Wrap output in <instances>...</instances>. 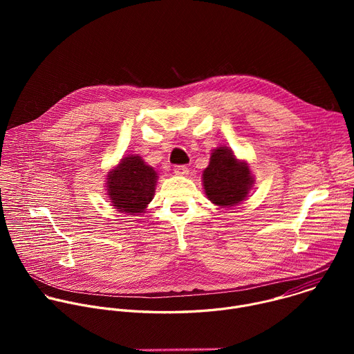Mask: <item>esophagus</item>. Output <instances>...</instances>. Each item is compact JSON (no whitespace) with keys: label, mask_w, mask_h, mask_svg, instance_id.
<instances>
[{"label":"esophagus","mask_w":354,"mask_h":354,"mask_svg":"<svg viewBox=\"0 0 354 354\" xmlns=\"http://www.w3.org/2000/svg\"><path fill=\"white\" fill-rule=\"evenodd\" d=\"M174 172H175L176 175L185 176V175H187L189 169H187V167H186V165H175V167H174Z\"/></svg>","instance_id":"1"}]
</instances>
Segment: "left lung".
Here are the masks:
<instances>
[{
  "label": "left lung",
  "instance_id": "8db88e82",
  "mask_svg": "<svg viewBox=\"0 0 354 354\" xmlns=\"http://www.w3.org/2000/svg\"><path fill=\"white\" fill-rule=\"evenodd\" d=\"M254 185L249 165L236 160L231 148H216L209 167L203 171V186L207 198L220 207H232L241 203Z\"/></svg>",
  "mask_w": 354,
  "mask_h": 354
}]
</instances>
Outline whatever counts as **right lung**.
<instances>
[{"mask_svg":"<svg viewBox=\"0 0 354 354\" xmlns=\"http://www.w3.org/2000/svg\"><path fill=\"white\" fill-rule=\"evenodd\" d=\"M157 179L154 168L147 165L140 156L122 158L106 178L112 206L120 213L140 216L154 197Z\"/></svg>","mask_w":354,"mask_h":354,"instance_id":"right-lung-1","label":"right lung"}]
</instances>
